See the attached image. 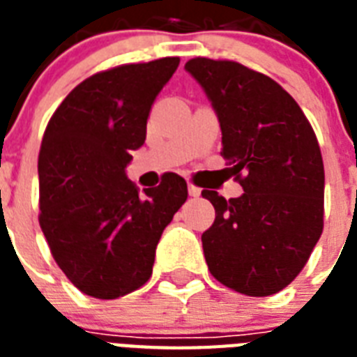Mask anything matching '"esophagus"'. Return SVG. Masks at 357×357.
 <instances>
[{"label": "esophagus", "mask_w": 357, "mask_h": 357, "mask_svg": "<svg viewBox=\"0 0 357 357\" xmlns=\"http://www.w3.org/2000/svg\"><path fill=\"white\" fill-rule=\"evenodd\" d=\"M187 189H189V195L190 196H200L202 195V189L200 187H196V185H192V183H189V187H187Z\"/></svg>", "instance_id": "34e87169"}]
</instances>
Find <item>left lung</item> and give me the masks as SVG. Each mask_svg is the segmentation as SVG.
<instances>
[{"mask_svg":"<svg viewBox=\"0 0 357 357\" xmlns=\"http://www.w3.org/2000/svg\"><path fill=\"white\" fill-rule=\"evenodd\" d=\"M211 100L243 196L202 190L215 222L202 235L213 276L246 296L285 289L310 259L324 226V165L300 105L268 75L235 61L185 64Z\"/></svg>","mask_w":357,"mask_h":357,"instance_id":"left-lung-1","label":"left lung"}]
</instances>
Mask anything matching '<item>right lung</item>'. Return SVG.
<instances>
[{
  "label": "right lung",
  "instance_id": "obj_1",
  "mask_svg": "<svg viewBox=\"0 0 357 357\" xmlns=\"http://www.w3.org/2000/svg\"><path fill=\"white\" fill-rule=\"evenodd\" d=\"M178 64L162 57L98 72L64 98L44 131L38 222L59 268L94 298H119L150 280L162 229L189 195L174 172L142 192L126 178Z\"/></svg>",
  "mask_w": 357,
  "mask_h": 357
}]
</instances>
